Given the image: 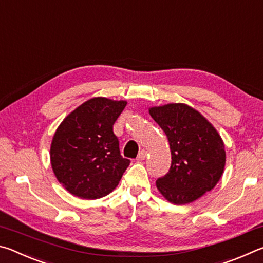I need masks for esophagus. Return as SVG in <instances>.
I'll return each instance as SVG.
<instances>
[{"label":"esophagus","mask_w":263,"mask_h":263,"mask_svg":"<svg viewBox=\"0 0 263 263\" xmlns=\"http://www.w3.org/2000/svg\"><path fill=\"white\" fill-rule=\"evenodd\" d=\"M146 155H147V152H146L145 149H141L139 154H138L137 157V160H139V161H141V160H145L146 159Z\"/></svg>","instance_id":"1"}]
</instances>
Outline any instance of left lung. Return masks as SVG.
I'll list each match as a JSON object with an SVG mask.
<instances>
[{
    "mask_svg": "<svg viewBox=\"0 0 263 263\" xmlns=\"http://www.w3.org/2000/svg\"><path fill=\"white\" fill-rule=\"evenodd\" d=\"M149 115L166 133L171 146V168L157 180L163 197L181 205L215 188L224 173L226 153L212 124L183 103L153 106Z\"/></svg>",
    "mask_w": 263,
    "mask_h": 263,
    "instance_id": "left-lung-1",
    "label": "left lung"
}]
</instances>
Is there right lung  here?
<instances>
[{"instance_id": "obj_1", "label": "right lung", "mask_w": 263, "mask_h": 263, "mask_svg": "<svg viewBox=\"0 0 263 263\" xmlns=\"http://www.w3.org/2000/svg\"><path fill=\"white\" fill-rule=\"evenodd\" d=\"M125 106L126 101L94 97L57 128L50 152L52 169L72 195L96 199L118 185L130 160L121 155L114 124Z\"/></svg>"}]
</instances>
